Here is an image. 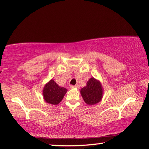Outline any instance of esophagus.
<instances>
[{
	"label": "esophagus",
	"instance_id": "esophagus-1",
	"mask_svg": "<svg viewBox=\"0 0 149 149\" xmlns=\"http://www.w3.org/2000/svg\"><path fill=\"white\" fill-rule=\"evenodd\" d=\"M70 87L72 89H74V88H79V85H70Z\"/></svg>",
	"mask_w": 149,
	"mask_h": 149
}]
</instances>
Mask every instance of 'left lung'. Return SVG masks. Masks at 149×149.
<instances>
[{
    "label": "left lung",
    "instance_id": "1",
    "mask_svg": "<svg viewBox=\"0 0 149 149\" xmlns=\"http://www.w3.org/2000/svg\"><path fill=\"white\" fill-rule=\"evenodd\" d=\"M85 103L93 105L101 100L103 95V89L100 82L94 77L90 78L87 82V85L80 91Z\"/></svg>",
    "mask_w": 149,
    "mask_h": 149
}]
</instances>
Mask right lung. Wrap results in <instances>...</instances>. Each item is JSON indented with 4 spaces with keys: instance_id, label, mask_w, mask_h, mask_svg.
<instances>
[{
    "instance_id": "1",
    "label": "right lung",
    "mask_w": 149,
    "mask_h": 149,
    "mask_svg": "<svg viewBox=\"0 0 149 149\" xmlns=\"http://www.w3.org/2000/svg\"><path fill=\"white\" fill-rule=\"evenodd\" d=\"M67 91L65 88L60 87L53 79H51L45 85L42 95L45 102L57 105L62 101Z\"/></svg>"
}]
</instances>
